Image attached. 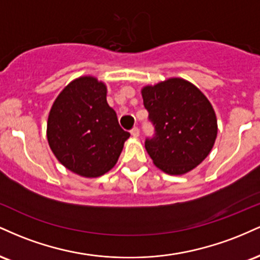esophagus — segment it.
Masks as SVG:
<instances>
[{
	"instance_id": "obj_1",
	"label": "esophagus",
	"mask_w": 260,
	"mask_h": 260,
	"mask_svg": "<svg viewBox=\"0 0 260 260\" xmlns=\"http://www.w3.org/2000/svg\"><path fill=\"white\" fill-rule=\"evenodd\" d=\"M131 134H132L134 138L139 137V128L138 127H133L132 129H131Z\"/></svg>"
}]
</instances>
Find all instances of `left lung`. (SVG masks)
<instances>
[{"label":"left lung","mask_w":260,"mask_h":260,"mask_svg":"<svg viewBox=\"0 0 260 260\" xmlns=\"http://www.w3.org/2000/svg\"><path fill=\"white\" fill-rule=\"evenodd\" d=\"M154 134L145 149L160 170L183 175L198 166L213 149L216 116L204 94L181 78L168 79L142 90Z\"/></svg>","instance_id":"obj_1"}]
</instances>
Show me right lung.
<instances>
[{"label":"right lung","instance_id":"right-lung-1","mask_svg":"<svg viewBox=\"0 0 260 260\" xmlns=\"http://www.w3.org/2000/svg\"><path fill=\"white\" fill-rule=\"evenodd\" d=\"M129 136L107 104L105 84L92 77H80L66 86L47 121V140L55 156L84 177L110 171Z\"/></svg>","mask_w":260,"mask_h":260}]
</instances>
